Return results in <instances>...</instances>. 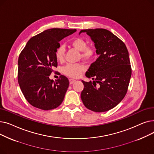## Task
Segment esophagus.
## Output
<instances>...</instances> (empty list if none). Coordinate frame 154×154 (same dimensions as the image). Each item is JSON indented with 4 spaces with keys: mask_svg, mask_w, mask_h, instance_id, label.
Instances as JSON below:
<instances>
[{
    "mask_svg": "<svg viewBox=\"0 0 154 154\" xmlns=\"http://www.w3.org/2000/svg\"><path fill=\"white\" fill-rule=\"evenodd\" d=\"M75 82V80H74V79H69V82H70V84H74Z\"/></svg>",
    "mask_w": 154,
    "mask_h": 154,
    "instance_id": "obj_1",
    "label": "esophagus"
}]
</instances>
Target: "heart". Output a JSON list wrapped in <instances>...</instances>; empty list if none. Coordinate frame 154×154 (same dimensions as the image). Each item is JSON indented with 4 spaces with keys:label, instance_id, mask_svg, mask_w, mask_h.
Masks as SVG:
<instances>
[{
    "label": "heart",
    "instance_id": "obj_1",
    "mask_svg": "<svg viewBox=\"0 0 154 154\" xmlns=\"http://www.w3.org/2000/svg\"><path fill=\"white\" fill-rule=\"evenodd\" d=\"M70 45L79 51L81 52L80 58L85 62H90L94 59L97 54L96 48L92 45H87V40L82 37H75L72 38ZM66 51L62 45H60L57 48L55 56L58 62H62L64 60ZM83 71V67L80 64H68L62 69L63 74L68 77L77 78L80 75Z\"/></svg>",
    "mask_w": 154,
    "mask_h": 154
}]
</instances>
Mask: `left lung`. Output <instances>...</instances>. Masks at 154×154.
<instances>
[{
  "label": "left lung",
  "instance_id": "left-lung-1",
  "mask_svg": "<svg viewBox=\"0 0 154 154\" xmlns=\"http://www.w3.org/2000/svg\"><path fill=\"white\" fill-rule=\"evenodd\" d=\"M95 44L99 55L86 72L94 81L84 82L81 99L84 106L96 112L108 111L118 105L127 94L132 75L128 52L125 44L107 29L80 30Z\"/></svg>",
  "mask_w": 154,
  "mask_h": 154
}]
</instances>
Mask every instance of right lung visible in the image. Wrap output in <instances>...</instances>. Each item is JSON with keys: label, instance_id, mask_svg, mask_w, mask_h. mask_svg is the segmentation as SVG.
I'll return each instance as SVG.
<instances>
[{"label": "right lung", "instance_id": "add662e5", "mask_svg": "<svg viewBox=\"0 0 154 154\" xmlns=\"http://www.w3.org/2000/svg\"><path fill=\"white\" fill-rule=\"evenodd\" d=\"M76 29L54 28L32 38L20 52L18 59V82L27 102L36 108L48 110L59 107L69 85L64 75L54 82L49 79L57 67L55 52L59 42ZM55 72H56L55 71Z\"/></svg>", "mask_w": 154, "mask_h": 154}]
</instances>
